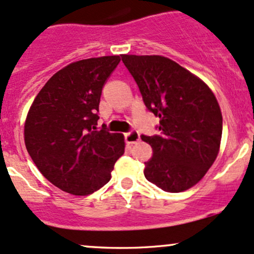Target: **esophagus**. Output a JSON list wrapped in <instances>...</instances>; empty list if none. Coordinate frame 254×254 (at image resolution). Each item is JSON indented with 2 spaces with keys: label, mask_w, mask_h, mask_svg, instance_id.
<instances>
[{
  "label": "esophagus",
  "mask_w": 254,
  "mask_h": 254,
  "mask_svg": "<svg viewBox=\"0 0 254 254\" xmlns=\"http://www.w3.org/2000/svg\"><path fill=\"white\" fill-rule=\"evenodd\" d=\"M125 141L127 143H136L137 141H140V132L136 131V130H131V131L125 133Z\"/></svg>",
  "instance_id": "1"
}]
</instances>
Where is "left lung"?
Instances as JSON below:
<instances>
[{
	"label": "left lung",
	"mask_w": 254,
	"mask_h": 254,
	"mask_svg": "<svg viewBox=\"0 0 254 254\" xmlns=\"http://www.w3.org/2000/svg\"><path fill=\"white\" fill-rule=\"evenodd\" d=\"M147 110L159 117L160 135H141L153 149L144 176L169 193L196 185L216 160L223 119L207 85L175 61L159 55H122Z\"/></svg>",
	"instance_id": "obj_1"
}]
</instances>
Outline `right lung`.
I'll return each mask as SVG.
<instances>
[{"mask_svg": "<svg viewBox=\"0 0 254 254\" xmlns=\"http://www.w3.org/2000/svg\"><path fill=\"white\" fill-rule=\"evenodd\" d=\"M118 55L69 64L33 100L25 122V144L41 174L61 190L88 195L111 180L124 154V136L97 127L102 88Z\"/></svg>", "mask_w": 254, "mask_h": 254, "instance_id": "right-lung-1", "label": "right lung"}]
</instances>
